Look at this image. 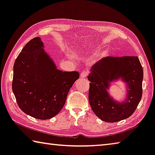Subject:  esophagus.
Here are the masks:
<instances>
[{"mask_svg":"<svg viewBox=\"0 0 155 155\" xmlns=\"http://www.w3.org/2000/svg\"><path fill=\"white\" fill-rule=\"evenodd\" d=\"M87 77V72L86 70H83L81 73V77L82 78H85Z\"/></svg>","mask_w":155,"mask_h":155,"instance_id":"obj_1","label":"esophagus"}]
</instances>
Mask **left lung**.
<instances>
[{
	"instance_id": "left-lung-1",
	"label": "left lung",
	"mask_w": 155,
	"mask_h": 155,
	"mask_svg": "<svg viewBox=\"0 0 155 155\" xmlns=\"http://www.w3.org/2000/svg\"><path fill=\"white\" fill-rule=\"evenodd\" d=\"M88 76L89 102L101 120L114 123L127 119L136 110L142 96L143 68L137 56H108L92 66ZM121 77L129 90L125 103H119L109 97V83Z\"/></svg>"
}]
</instances>
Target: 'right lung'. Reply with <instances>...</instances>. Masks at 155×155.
Instances as JSON below:
<instances>
[{"label": "right lung", "instance_id": "right-lung-1", "mask_svg": "<svg viewBox=\"0 0 155 155\" xmlns=\"http://www.w3.org/2000/svg\"><path fill=\"white\" fill-rule=\"evenodd\" d=\"M79 78L77 71L62 72L43 50L39 37L30 40L19 53L13 66L12 89L22 111L46 120L58 114L67 95Z\"/></svg>", "mask_w": 155, "mask_h": 155}]
</instances>
